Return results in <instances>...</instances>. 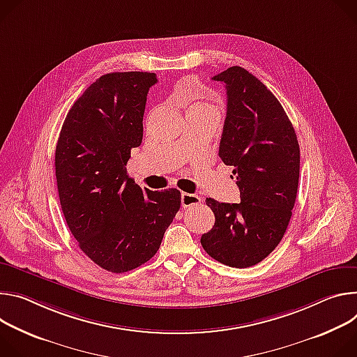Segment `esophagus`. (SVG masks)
<instances>
[{"label":"esophagus","instance_id":"esophagus-1","mask_svg":"<svg viewBox=\"0 0 357 357\" xmlns=\"http://www.w3.org/2000/svg\"><path fill=\"white\" fill-rule=\"evenodd\" d=\"M202 203V197H199L197 194H190V192H181V206L184 208L187 207H192Z\"/></svg>","mask_w":357,"mask_h":357}]
</instances>
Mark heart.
<instances>
[{"instance_id": "1", "label": "heart", "mask_w": 357, "mask_h": 357, "mask_svg": "<svg viewBox=\"0 0 357 357\" xmlns=\"http://www.w3.org/2000/svg\"><path fill=\"white\" fill-rule=\"evenodd\" d=\"M203 106H207V105H195L194 107H203Z\"/></svg>"}]
</instances>
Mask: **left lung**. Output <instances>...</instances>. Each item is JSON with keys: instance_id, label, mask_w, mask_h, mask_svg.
<instances>
[{"instance_id": "1", "label": "left lung", "mask_w": 357, "mask_h": 357, "mask_svg": "<svg viewBox=\"0 0 357 357\" xmlns=\"http://www.w3.org/2000/svg\"><path fill=\"white\" fill-rule=\"evenodd\" d=\"M213 79L227 89L218 155L234 169L241 203L206 200L215 222L202 235V245L221 264L248 268L266 258L288 228L299 181V144L282 105L252 73L231 66Z\"/></svg>"}]
</instances>
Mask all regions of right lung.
Instances as JSON below:
<instances>
[{
    "instance_id": "1",
    "label": "right lung",
    "mask_w": 357,
    "mask_h": 357,
    "mask_svg": "<svg viewBox=\"0 0 357 357\" xmlns=\"http://www.w3.org/2000/svg\"><path fill=\"white\" fill-rule=\"evenodd\" d=\"M150 72L100 76L66 114L55 150L59 202L81 250L100 268L122 273L147 262L181 204L177 188L142 190L128 176L143 139Z\"/></svg>"
}]
</instances>
